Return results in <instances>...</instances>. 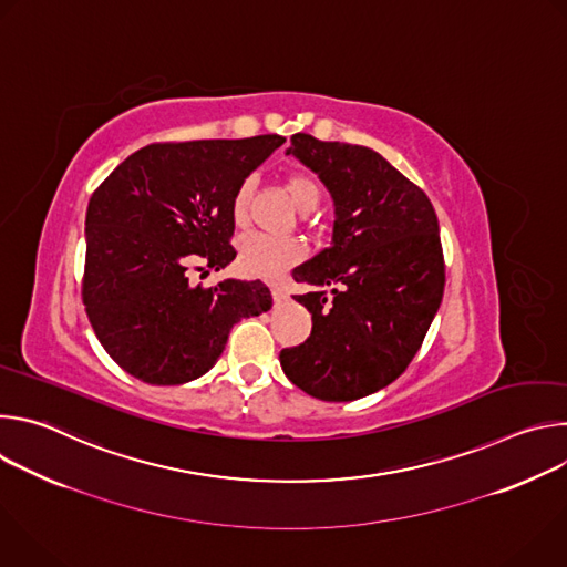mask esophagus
<instances>
[{
    "mask_svg": "<svg viewBox=\"0 0 567 567\" xmlns=\"http://www.w3.org/2000/svg\"><path fill=\"white\" fill-rule=\"evenodd\" d=\"M271 296H274L276 302H282V300H287L289 291H287L282 285H274V287H271Z\"/></svg>",
    "mask_w": 567,
    "mask_h": 567,
    "instance_id": "34e87169",
    "label": "esophagus"
}]
</instances>
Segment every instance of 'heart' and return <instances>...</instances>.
<instances>
[{
    "instance_id": "1",
    "label": "heart",
    "mask_w": 567,
    "mask_h": 567,
    "mask_svg": "<svg viewBox=\"0 0 567 567\" xmlns=\"http://www.w3.org/2000/svg\"><path fill=\"white\" fill-rule=\"evenodd\" d=\"M285 193L289 202L300 210L309 213L320 202V188L313 177L305 173H291L285 179ZM249 204H251V184H241L230 202L233 221L237 226H245L249 219ZM302 247L296 239H274L265 235H251L241 241L239 249V269L247 276L278 280L289 267L300 262Z\"/></svg>"
}]
</instances>
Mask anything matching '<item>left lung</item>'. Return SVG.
Segmentation results:
<instances>
[{"label":"left lung","instance_id":"left-lung-1","mask_svg":"<svg viewBox=\"0 0 567 567\" xmlns=\"http://www.w3.org/2000/svg\"><path fill=\"white\" fill-rule=\"evenodd\" d=\"M334 199L332 247L293 269L311 334L280 352L289 381L322 401H352L409 368L440 309L444 254L426 193L363 145L293 134Z\"/></svg>","mask_w":567,"mask_h":567}]
</instances>
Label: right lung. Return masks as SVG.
Listing matches in <instances>:
<instances>
[{"label":"right lung","instance_id":"add662e5","mask_svg":"<svg viewBox=\"0 0 567 567\" xmlns=\"http://www.w3.org/2000/svg\"><path fill=\"white\" fill-rule=\"evenodd\" d=\"M282 143L278 134L152 143L94 190L83 302L127 374L152 385L193 381L215 365L239 318L271 309L260 280L202 287L188 271L233 262V195Z\"/></svg>","mask_w":567,"mask_h":567}]
</instances>
